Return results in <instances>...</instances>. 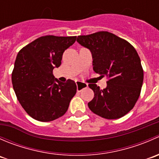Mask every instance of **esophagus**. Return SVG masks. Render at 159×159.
I'll use <instances>...</instances> for the list:
<instances>
[{
  "mask_svg": "<svg viewBox=\"0 0 159 159\" xmlns=\"http://www.w3.org/2000/svg\"><path fill=\"white\" fill-rule=\"evenodd\" d=\"M76 85H77V91H81L83 89H86V88L88 87V84L80 81H76Z\"/></svg>",
  "mask_w": 159,
  "mask_h": 159,
  "instance_id": "1",
  "label": "esophagus"
}]
</instances>
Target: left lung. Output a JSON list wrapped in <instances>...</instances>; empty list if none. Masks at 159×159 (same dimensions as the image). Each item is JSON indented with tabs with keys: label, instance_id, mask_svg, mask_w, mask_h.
<instances>
[{
	"label": "left lung",
	"instance_id": "left-lung-1",
	"mask_svg": "<svg viewBox=\"0 0 159 159\" xmlns=\"http://www.w3.org/2000/svg\"><path fill=\"white\" fill-rule=\"evenodd\" d=\"M77 41L91 51L94 72L108 78L105 89L89 84L94 94L88 103L90 110L106 119L125 115L134 108L143 84V68L136 50L126 40L108 31L80 35Z\"/></svg>",
	"mask_w": 159,
	"mask_h": 159
}]
</instances>
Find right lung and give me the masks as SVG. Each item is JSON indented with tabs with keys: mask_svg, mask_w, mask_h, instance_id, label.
<instances>
[{
	"mask_svg": "<svg viewBox=\"0 0 159 159\" xmlns=\"http://www.w3.org/2000/svg\"><path fill=\"white\" fill-rule=\"evenodd\" d=\"M76 36L40 37L20 50L11 75L13 88L22 108L34 119L51 121L68 109L77 91L72 80L54 78L53 69L61 64L63 53Z\"/></svg>",
	"mask_w": 159,
	"mask_h": 159,
	"instance_id": "obj_1",
	"label": "right lung"
}]
</instances>
